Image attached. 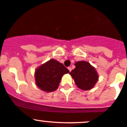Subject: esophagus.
Here are the masks:
<instances>
[{"mask_svg": "<svg viewBox=\"0 0 127 127\" xmlns=\"http://www.w3.org/2000/svg\"><path fill=\"white\" fill-rule=\"evenodd\" d=\"M67 69H69V71H71V67H67Z\"/></svg>", "mask_w": 127, "mask_h": 127, "instance_id": "obj_1", "label": "esophagus"}]
</instances>
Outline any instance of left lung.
Segmentation results:
<instances>
[{
	"instance_id": "left-lung-1",
	"label": "left lung",
	"mask_w": 127,
	"mask_h": 127,
	"mask_svg": "<svg viewBox=\"0 0 127 127\" xmlns=\"http://www.w3.org/2000/svg\"><path fill=\"white\" fill-rule=\"evenodd\" d=\"M74 64L76 67L69 74L74 79L76 86L85 91L93 88L98 80L95 68L85 61H78Z\"/></svg>"
}]
</instances>
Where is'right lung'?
<instances>
[{
	"instance_id": "obj_1",
	"label": "right lung",
	"mask_w": 127,
	"mask_h": 127,
	"mask_svg": "<svg viewBox=\"0 0 127 127\" xmlns=\"http://www.w3.org/2000/svg\"><path fill=\"white\" fill-rule=\"evenodd\" d=\"M69 71L57 60H50L35 69V83L41 90L52 92L58 89L62 76Z\"/></svg>"
}]
</instances>
